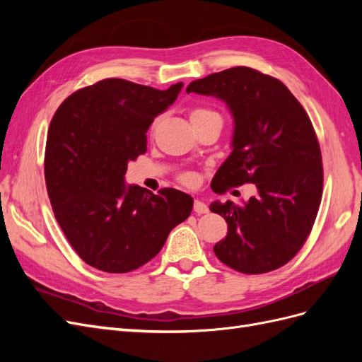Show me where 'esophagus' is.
Segmentation results:
<instances>
[{"mask_svg":"<svg viewBox=\"0 0 362 362\" xmlns=\"http://www.w3.org/2000/svg\"><path fill=\"white\" fill-rule=\"evenodd\" d=\"M193 211H194L196 214H205V213H208V205H206L205 202H202L201 199H194Z\"/></svg>","mask_w":362,"mask_h":362,"instance_id":"34e87169","label":"esophagus"}]
</instances>
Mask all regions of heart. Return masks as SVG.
<instances>
[{
  "mask_svg": "<svg viewBox=\"0 0 362 362\" xmlns=\"http://www.w3.org/2000/svg\"><path fill=\"white\" fill-rule=\"evenodd\" d=\"M206 117H217L221 119L216 112L213 110H208V108H194V110L190 113V119L196 120V119H206ZM222 120V119H221ZM181 181L187 185H193L196 182V177L193 173L187 172V173H182L181 175Z\"/></svg>",
  "mask_w": 362,
  "mask_h": 362,
  "instance_id": "b5f03b06",
  "label": "heart"
}]
</instances>
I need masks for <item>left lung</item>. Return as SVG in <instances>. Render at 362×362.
I'll list each match as a JSON object with an SVG mask.
<instances>
[{"label": "left lung", "instance_id": "left-lung-1", "mask_svg": "<svg viewBox=\"0 0 362 362\" xmlns=\"http://www.w3.org/2000/svg\"><path fill=\"white\" fill-rule=\"evenodd\" d=\"M185 90L218 98L234 117L233 152L211 189L252 182L258 190L243 204L210 205L228 223L216 257L247 275L282 267L308 238L322 201V152L308 115L286 84L246 66L210 74Z\"/></svg>", "mask_w": 362, "mask_h": 362}]
</instances>
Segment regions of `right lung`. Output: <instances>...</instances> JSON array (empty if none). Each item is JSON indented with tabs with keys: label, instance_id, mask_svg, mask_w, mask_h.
Segmentation results:
<instances>
[{
	"label": "right lung",
	"instance_id": "add662e5",
	"mask_svg": "<svg viewBox=\"0 0 362 362\" xmlns=\"http://www.w3.org/2000/svg\"><path fill=\"white\" fill-rule=\"evenodd\" d=\"M181 87L101 80L68 96L51 120L45 181L52 211L76 254L98 270L146 264L192 213L187 193L125 184L128 161L145 154L149 125Z\"/></svg>",
	"mask_w": 362,
	"mask_h": 362
}]
</instances>
